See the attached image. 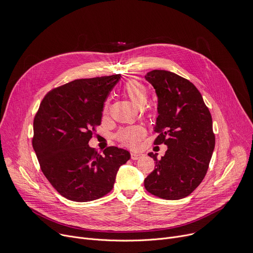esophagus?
I'll return each instance as SVG.
<instances>
[{
    "label": "esophagus",
    "mask_w": 253,
    "mask_h": 253,
    "mask_svg": "<svg viewBox=\"0 0 253 253\" xmlns=\"http://www.w3.org/2000/svg\"><path fill=\"white\" fill-rule=\"evenodd\" d=\"M140 157H142V154H141V153H136V152H132V153H131V158H132L133 160H137V159H139Z\"/></svg>",
    "instance_id": "esophagus-1"
}]
</instances>
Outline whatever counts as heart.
<instances>
[{
	"mask_svg": "<svg viewBox=\"0 0 253 253\" xmlns=\"http://www.w3.org/2000/svg\"><path fill=\"white\" fill-rule=\"evenodd\" d=\"M124 91L127 95V97L138 107H143L147 102V90L144 87V85L137 80H130L126 83L124 86ZM109 103L107 102L105 104L104 111L105 113L108 111ZM145 135V131L140 126H133L126 129L121 130L118 133V139L119 141L128 146V147H137L140 142V140L143 138Z\"/></svg>",
	"mask_w": 253,
	"mask_h": 253,
	"instance_id": "b5f03b06",
	"label": "heart"
}]
</instances>
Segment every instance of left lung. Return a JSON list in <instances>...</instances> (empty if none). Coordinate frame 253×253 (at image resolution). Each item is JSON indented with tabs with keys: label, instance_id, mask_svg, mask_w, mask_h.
<instances>
[{
	"label": "left lung",
	"instance_id": "left-lung-1",
	"mask_svg": "<svg viewBox=\"0 0 253 253\" xmlns=\"http://www.w3.org/2000/svg\"><path fill=\"white\" fill-rule=\"evenodd\" d=\"M145 80L157 96L154 144L168 150L160 159L153 152V171L144 179L150 194L165 200L188 197L204 179L215 148L209 109L198 88L188 80L168 71L154 70Z\"/></svg>",
	"mask_w": 253,
	"mask_h": 253
}]
</instances>
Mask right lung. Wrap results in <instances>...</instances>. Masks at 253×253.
<instances>
[{
	"label": "right lung",
	"mask_w": 253,
	"mask_h": 253,
	"mask_svg": "<svg viewBox=\"0 0 253 253\" xmlns=\"http://www.w3.org/2000/svg\"><path fill=\"white\" fill-rule=\"evenodd\" d=\"M121 75L76 80L44 97L34 118L32 145L42 172L64 198L89 202L114 187L130 152L115 146L99 154L88 141L104 103Z\"/></svg>",
	"instance_id": "right-lung-1"
}]
</instances>
